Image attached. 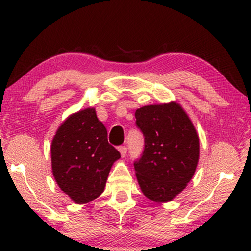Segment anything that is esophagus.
Instances as JSON below:
<instances>
[{
  "instance_id": "1",
  "label": "esophagus",
  "mask_w": 251,
  "mask_h": 251,
  "mask_svg": "<svg viewBox=\"0 0 251 251\" xmlns=\"http://www.w3.org/2000/svg\"><path fill=\"white\" fill-rule=\"evenodd\" d=\"M119 152H120V154H121L122 157H125L126 154V146H120L119 147Z\"/></svg>"
}]
</instances>
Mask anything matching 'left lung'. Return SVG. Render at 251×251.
Returning a JSON list of instances; mask_svg holds the SVG:
<instances>
[{
	"label": "left lung",
	"instance_id": "left-lung-1",
	"mask_svg": "<svg viewBox=\"0 0 251 251\" xmlns=\"http://www.w3.org/2000/svg\"><path fill=\"white\" fill-rule=\"evenodd\" d=\"M135 116L145 137L143 155L135 162L139 187L150 200L169 202L194 176L200 157L198 132L177 101L143 106Z\"/></svg>",
	"mask_w": 251,
	"mask_h": 251
}]
</instances>
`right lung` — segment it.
<instances>
[{
    "label": "right lung",
    "instance_id": "obj_1",
    "mask_svg": "<svg viewBox=\"0 0 251 251\" xmlns=\"http://www.w3.org/2000/svg\"><path fill=\"white\" fill-rule=\"evenodd\" d=\"M121 155L107 140V130L94 107L73 113L51 142L54 180L77 204L88 203L105 190L113 163Z\"/></svg>",
    "mask_w": 251,
    "mask_h": 251
}]
</instances>
